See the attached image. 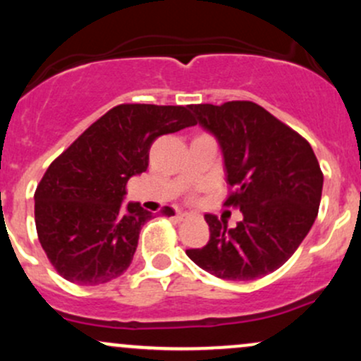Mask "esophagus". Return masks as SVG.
Wrapping results in <instances>:
<instances>
[{
	"label": "esophagus",
	"mask_w": 361,
	"mask_h": 361,
	"mask_svg": "<svg viewBox=\"0 0 361 361\" xmlns=\"http://www.w3.org/2000/svg\"><path fill=\"white\" fill-rule=\"evenodd\" d=\"M190 217H192V214L190 212H178V219H180V221H186V219Z\"/></svg>",
	"instance_id": "esophagus-1"
}]
</instances>
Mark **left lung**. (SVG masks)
Segmentation results:
<instances>
[{
	"label": "left lung",
	"instance_id": "left-lung-1",
	"mask_svg": "<svg viewBox=\"0 0 361 361\" xmlns=\"http://www.w3.org/2000/svg\"><path fill=\"white\" fill-rule=\"evenodd\" d=\"M190 109L221 144L227 185L233 188L224 205L241 210L243 221L227 229L226 221L205 214L209 243L186 255L224 280H255L279 270L319 212L324 176L312 147L252 102Z\"/></svg>",
	"mask_w": 361,
	"mask_h": 361
}]
</instances>
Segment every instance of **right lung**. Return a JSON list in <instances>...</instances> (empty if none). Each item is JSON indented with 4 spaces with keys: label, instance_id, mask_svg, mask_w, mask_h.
Returning a JSON list of instances; mask_svg holds the SVG:
<instances>
[{
    "label": "right lung",
    "instance_id": "1",
    "mask_svg": "<svg viewBox=\"0 0 361 361\" xmlns=\"http://www.w3.org/2000/svg\"><path fill=\"white\" fill-rule=\"evenodd\" d=\"M195 123L188 106L122 103L52 161L35 190V227L62 279L100 285L130 267L152 214L139 204H122L127 181L146 171L149 149L159 135ZM161 212L175 215L171 207Z\"/></svg>",
    "mask_w": 361,
    "mask_h": 361
}]
</instances>
